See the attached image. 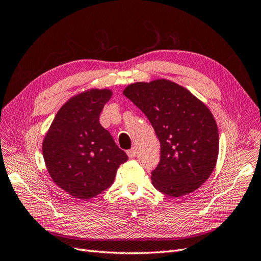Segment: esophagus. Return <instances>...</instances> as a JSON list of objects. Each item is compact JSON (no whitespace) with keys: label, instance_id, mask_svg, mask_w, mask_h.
<instances>
[{"label":"esophagus","instance_id":"esophagus-1","mask_svg":"<svg viewBox=\"0 0 261 261\" xmlns=\"http://www.w3.org/2000/svg\"><path fill=\"white\" fill-rule=\"evenodd\" d=\"M126 154H128V156H129L130 159H135L136 156H137V154H138L137 148H136V147H132L131 150H129L128 152H126Z\"/></svg>","mask_w":261,"mask_h":261}]
</instances>
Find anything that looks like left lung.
Instances as JSON below:
<instances>
[{
  "mask_svg": "<svg viewBox=\"0 0 261 261\" xmlns=\"http://www.w3.org/2000/svg\"><path fill=\"white\" fill-rule=\"evenodd\" d=\"M123 95L142 110L160 140L154 187L178 198L195 191L212 174L219 155L217 122L204 103L168 80L138 82Z\"/></svg>",
  "mask_w": 261,
  "mask_h": 261,
  "instance_id": "obj_1",
  "label": "left lung"
}]
</instances>
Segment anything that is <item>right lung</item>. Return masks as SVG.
I'll return each instance as SVG.
<instances>
[{"instance_id":"add662e5","label":"right lung","mask_w":261,"mask_h":261,"mask_svg":"<svg viewBox=\"0 0 261 261\" xmlns=\"http://www.w3.org/2000/svg\"><path fill=\"white\" fill-rule=\"evenodd\" d=\"M110 89H89L73 96L58 111L42 142L48 173L73 198H94L114 182L128 155L99 123Z\"/></svg>"}]
</instances>
